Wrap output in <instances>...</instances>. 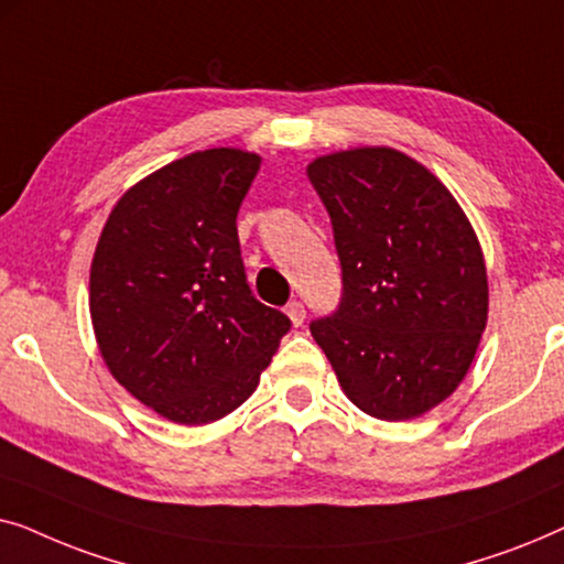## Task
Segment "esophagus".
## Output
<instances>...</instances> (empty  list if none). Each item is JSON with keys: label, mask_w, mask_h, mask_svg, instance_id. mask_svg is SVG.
I'll return each instance as SVG.
<instances>
[{"label": "esophagus", "mask_w": 564, "mask_h": 564, "mask_svg": "<svg viewBox=\"0 0 564 564\" xmlns=\"http://www.w3.org/2000/svg\"><path fill=\"white\" fill-rule=\"evenodd\" d=\"M288 318L292 321V326H303L305 323V305L297 303V300H292V303L288 305Z\"/></svg>", "instance_id": "1"}]
</instances>
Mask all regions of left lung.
Instances as JSON below:
<instances>
[{
    "label": "left lung",
    "mask_w": 564,
    "mask_h": 564,
    "mask_svg": "<svg viewBox=\"0 0 564 564\" xmlns=\"http://www.w3.org/2000/svg\"><path fill=\"white\" fill-rule=\"evenodd\" d=\"M344 269L341 307L315 321L344 395L380 421L444 403L488 326V269L473 223L438 176L390 145L307 164Z\"/></svg>",
    "instance_id": "obj_1"
}]
</instances>
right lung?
<instances>
[{
	"instance_id": "obj_1",
	"label": "right lung",
	"mask_w": 564,
	"mask_h": 564,
	"mask_svg": "<svg viewBox=\"0 0 564 564\" xmlns=\"http://www.w3.org/2000/svg\"><path fill=\"white\" fill-rule=\"evenodd\" d=\"M261 166L220 145L156 169L107 215L89 315L107 369L180 426L226 419L257 390L290 330L246 284L236 218Z\"/></svg>"
}]
</instances>
